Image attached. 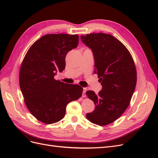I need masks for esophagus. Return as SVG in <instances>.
Returning a JSON list of instances; mask_svg holds the SVG:
<instances>
[{
	"mask_svg": "<svg viewBox=\"0 0 158 158\" xmlns=\"http://www.w3.org/2000/svg\"><path fill=\"white\" fill-rule=\"evenodd\" d=\"M87 91V88H83V93H82V98H85V92Z\"/></svg>",
	"mask_w": 158,
	"mask_h": 158,
	"instance_id": "1",
	"label": "esophagus"
}]
</instances>
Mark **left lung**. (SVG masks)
Here are the masks:
<instances>
[{"label":"left lung","mask_w":158,"mask_h":158,"mask_svg":"<svg viewBox=\"0 0 158 158\" xmlns=\"http://www.w3.org/2000/svg\"><path fill=\"white\" fill-rule=\"evenodd\" d=\"M84 44L92 51L94 73L98 74L102 89L98 94L85 93L95 104L86 114L92 123L105 126L116 121L130 104L136 84V70L130 52L117 38L103 33L81 35Z\"/></svg>","instance_id":"8db88e82"}]
</instances>
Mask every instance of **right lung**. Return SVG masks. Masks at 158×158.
<instances>
[{
    "instance_id": "obj_1",
    "label": "right lung",
    "mask_w": 158,
    "mask_h": 158,
    "mask_svg": "<svg viewBox=\"0 0 158 158\" xmlns=\"http://www.w3.org/2000/svg\"><path fill=\"white\" fill-rule=\"evenodd\" d=\"M78 44V35L47 34L27 51L20 70L19 82L24 102L37 120L52 124L63 118L66 107L82 96L83 88L54 78L65 69L66 54Z\"/></svg>"
}]
</instances>
